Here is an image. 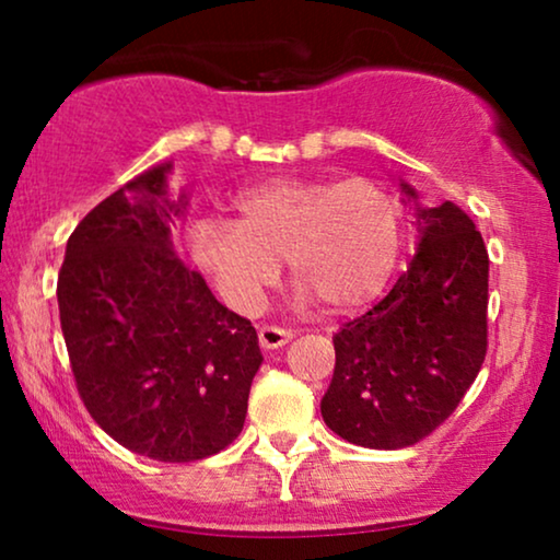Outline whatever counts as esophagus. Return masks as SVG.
Instances as JSON below:
<instances>
[{
  "instance_id": "esophagus-1",
  "label": "esophagus",
  "mask_w": 560,
  "mask_h": 560,
  "mask_svg": "<svg viewBox=\"0 0 560 560\" xmlns=\"http://www.w3.org/2000/svg\"><path fill=\"white\" fill-rule=\"evenodd\" d=\"M293 339V334L288 328H278V326H262L259 328V347L262 349H280Z\"/></svg>"
}]
</instances>
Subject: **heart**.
I'll use <instances>...</instances> for the list:
<instances>
[{
  "mask_svg": "<svg viewBox=\"0 0 560 560\" xmlns=\"http://www.w3.org/2000/svg\"><path fill=\"white\" fill-rule=\"evenodd\" d=\"M234 211L198 213L188 249L236 311L257 308L282 259L301 303L357 308L385 290L402 252L400 201L372 178H267L242 188Z\"/></svg>",
  "mask_w": 560,
  "mask_h": 560,
  "instance_id": "obj_1",
  "label": "heart"
}]
</instances>
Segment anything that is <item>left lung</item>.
Here are the masks:
<instances>
[{
  "mask_svg": "<svg viewBox=\"0 0 560 560\" xmlns=\"http://www.w3.org/2000/svg\"><path fill=\"white\" fill-rule=\"evenodd\" d=\"M416 203L418 247L393 290L334 336L320 400L326 425L364 448H405L433 433L477 380L487 354L489 255L456 203Z\"/></svg>",
  "mask_w": 560,
  "mask_h": 560,
  "instance_id": "obj_1",
  "label": "left lung"
}]
</instances>
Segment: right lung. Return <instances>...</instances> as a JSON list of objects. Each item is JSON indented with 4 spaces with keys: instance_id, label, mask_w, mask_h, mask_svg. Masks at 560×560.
Segmentation results:
<instances>
[{
    "instance_id": "1",
    "label": "right lung",
    "mask_w": 560,
    "mask_h": 560,
    "mask_svg": "<svg viewBox=\"0 0 560 560\" xmlns=\"http://www.w3.org/2000/svg\"><path fill=\"white\" fill-rule=\"evenodd\" d=\"M160 163L91 209L66 244L60 328L91 418L155 462H198L242 433L262 364L257 331L221 305L173 249V201Z\"/></svg>"
}]
</instances>
